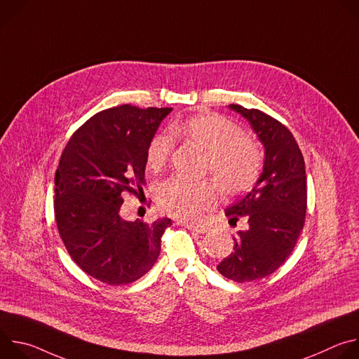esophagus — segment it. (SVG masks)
Instances as JSON below:
<instances>
[{
    "mask_svg": "<svg viewBox=\"0 0 359 359\" xmlns=\"http://www.w3.org/2000/svg\"><path fill=\"white\" fill-rule=\"evenodd\" d=\"M180 224H182V226H184V227H187V229H189V230H191V231H196V233H208V231L210 230V227H209V226L189 224V223H182V222H180Z\"/></svg>",
    "mask_w": 359,
    "mask_h": 359,
    "instance_id": "obj_1",
    "label": "esophagus"
}]
</instances>
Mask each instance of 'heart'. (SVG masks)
Masks as SVG:
<instances>
[{"label": "heart", "mask_w": 359, "mask_h": 359, "mask_svg": "<svg viewBox=\"0 0 359 359\" xmlns=\"http://www.w3.org/2000/svg\"><path fill=\"white\" fill-rule=\"evenodd\" d=\"M169 133L153 136L146 149V163L151 170H161L170 159L175 142L172 135L182 136L208 153V170L227 196H237L248 190L257 180L263 155L259 144L243 135L233 121L217 114H201L183 123H172ZM219 201V191L213 182H189L172 177L158 193L159 208L168 215L196 222L204 212L213 209Z\"/></svg>", "instance_id": "1"}]
</instances>
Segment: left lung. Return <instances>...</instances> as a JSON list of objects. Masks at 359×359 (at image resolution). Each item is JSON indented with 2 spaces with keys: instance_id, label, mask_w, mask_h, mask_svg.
Wrapping results in <instances>:
<instances>
[{
  "instance_id": "left-lung-1",
  "label": "left lung",
  "mask_w": 359,
  "mask_h": 359,
  "mask_svg": "<svg viewBox=\"0 0 359 359\" xmlns=\"http://www.w3.org/2000/svg\"><path fill=\"white\" fill-rule=\"evenodd\" d=\"M229 107L250 122L266 147L257 183L226 210L230 224L244 217L248 229L237 231L231 254L217 266L226 278L248 283L273 274L298 241L306 212L305 163L285 125L260 109Z\"/></svg>"
}]
</instances>
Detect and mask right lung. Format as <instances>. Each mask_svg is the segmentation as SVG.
Segmentation results:
<instances>
[{
  "mask_svg": "<svg viewBox=\"0 0 359 359\" xmlns=\"http://www.w3.org/2000/svg\"><path fill=\"white\" fill-rule=\"evenodd\" d=\"M172 108L119 105L88 119L67 143L55 173L54 210L71 259L88 276L123 285L156 263L170 219L126 222V193L143 194L146 149Z\"/></svg>",
  "mask_w": 359,
  "mask_h": 359,
  "instance_id": "1",
  "label": "right lung"
}]
</instances>
